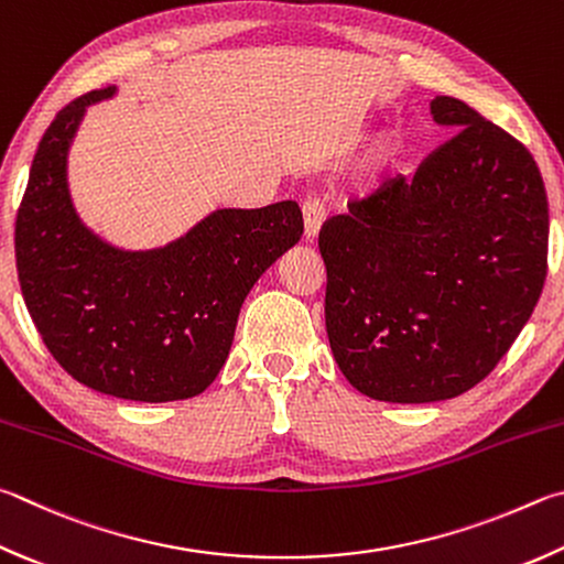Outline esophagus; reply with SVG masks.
I'll use <instances>...</instances> for the list:
<instances>
[{
    "label": "esophagus",
    "mask_w": 564,
    "mask_h": 564,
    "mask_svg": "<svg viewBox=\"0 0 564 564\" xmlns=\"http://www.w3.org/2000/svg\"><path fill=\"white\" fill-rule=\"evenodd\" d=\"M325 221V207L317 199L303 202V237L313 241Z\"/></svg>",
    "instance_id": "1"
}]
</instances>
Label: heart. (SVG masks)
<instances>
[{"label":"heart","instance_id":"1","mask_svg":"<svg viewBox=\"0 0 564 564\" xmlns=\"http://www.w3.org/2000/svg\"><path fill=\"white\" fill-rule=\"evenodd\" d=\"M397 155H399V138L394 135V132H382V135L375 138L370 150H367L365 162L370 170L382 172L392 165Z\"/></svg>","mask_w":564,"mask_h":564}]
</instances>
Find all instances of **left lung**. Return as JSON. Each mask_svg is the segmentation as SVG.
<instances>
[{"instance_id":"8db88e82","label":"left lung","mask_w":564,"mask_h":564,"mask_svg":"<svg viewBox=\"0 0 564 564\" xmlns=\"http://www.w3.org/2000/svg\"><path fill=\"white\" fill-rule=\"evenodd\" d=\"M432 118L454 138L317 239L333 357L380 402L468 392L516 343L547 275V194L530 152L458 98L436 96Z\"/></svg>"}]
</instances>
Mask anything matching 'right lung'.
<instances>
[{"label":"right lung","mask_w":564,"mask_h":564,"mask_svg":"<svg viewBox=\"0 0 564 564\" xmlns=\"http://www.w3.org/2000/svg\"><path fill=\"white\" fill-rule=\"evenodd\" d=\"M90 90L58 110L17 212V271L29 315L64 370L100 394L175 402L202 394L227 362L253 283L303 234L299 204L217 209L158 249L128 251L80 221L68 150Z\"/></svg>","instance_id":"obj_1"}]
</instances>
